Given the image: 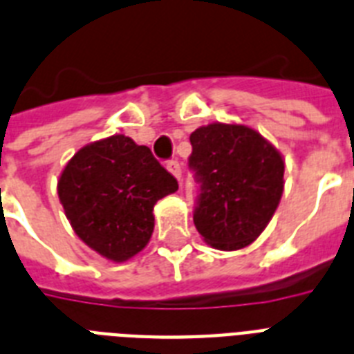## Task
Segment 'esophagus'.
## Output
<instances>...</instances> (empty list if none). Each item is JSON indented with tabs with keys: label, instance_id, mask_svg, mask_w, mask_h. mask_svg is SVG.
I'll use <instances>...</instances> for the list:
<instances>
[{
	"label": "esophagus",
	"instance_id": "obj_1",
	"mask_svg": "<svg viewBox=\"0 0 354 354\" xmlns=\"http://www.w3.org/2000/svg\"><path fill=\"white\" fill-rule=\"evenodd\" d=\"M167 171L171 172L172 176L176 178V180L182 178V165H180L178 160H171V162H167Z\"/></svg>",
	"mask_w": 354,
	"mask_h": 354
}]
</instances>
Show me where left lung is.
I'll return each mask as SVG.
<instances>
[{
  "instance_id": "8db88e82",
  "label": "left lung",
  "mask_w": 354,
  "mask_h": 354,
  "mask_svg": "<svg viewBox=\"0 0 354 354\" xmlns=\"http://www.w3.org/2000/svg\"><path fill=\"white\" fill-rule=\"evenodd\" d=\"M189 169L200 192L192 220L209 245L236 251L257 240L283 192L281 154L254 129L211 123L191 134Z\"/></svg>"
}]
</instances>
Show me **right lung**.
<instances>
[{"mask_svg":"<svg viewBox=\"0 0 354 354\" xmlns=\"http://www.w3.org/2000/svg\"><path fill=\"white\" fill-rule=\"evenodd\" d=\"M176 191V178L151 149L123 134L80 149L57 182L74 232L112 261H127L147 245L154 231L152 209Z\"/></svg>","mask_w":354,"mask_h":354,"instance_id":"1","label":"right lung"}]
</instances>
